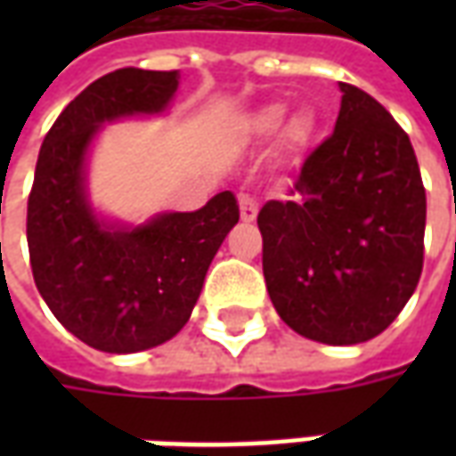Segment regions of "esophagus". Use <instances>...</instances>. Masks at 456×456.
Listing matches in <instances>:
<instances>
[{"mask_svg": "<svg viewBox=\"0 0 456 456\" xmlns=\"http://www.w3.org/2000/svg\"><path fill=\"white\" fill-rule=\"evenodd\" d=\"M239 212H241V219H244V222H254L258 212L256 198H251V195H241V198H239Z\"/></svg>", "mask_w": 456, "mask_h": 456, "instance_id": "esophagus-1", "label": "esophagus"}]
</instances>
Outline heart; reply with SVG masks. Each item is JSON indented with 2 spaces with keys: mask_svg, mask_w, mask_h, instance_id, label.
<instances>
[{
  "mask_svg": "<svg viewBox=\"0 0 456 456\" xmlns=\"http://www.w3.org/2000/svg\"><path fill=\"white\" fill-rule=\"evenodd\" d=\"M288 107L281 102H271L258 107L247 121V131L256 139H271L276 136L286 123ZM315 136V119L310 112H297L288 119L287 129L283 130V143L288 151H303Z\"/></svg>",
  "mask_w": 456,
  "mask_h": 456,
  "instance_id": "heart-1",
  "label": "heart"
}]
</instances>
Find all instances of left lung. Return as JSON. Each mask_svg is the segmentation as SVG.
<instances>
[{
    "label": "left lung",
    "mask_w": 456,
    "mask_h": 456,
    "mask_svg": "<svg viewBox=\"0 0 456 456\" xmlns=\"http://www.w3.org/2000/svg\"><path fill=\"white\" fill-rule=\"evenodd\" d=\"M335 131L288 200L258 212L264 278L281 320L322 344L381 335L411 300L425 254V188L408 134L386 107L339 83Z\"/></svg>",
    "instance_id": "8db88e82"
}]
</instances>
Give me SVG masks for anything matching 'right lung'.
<instances>
[{"mask_svg": "<svg viewBox=\"0 0 456 456\" xmlns=\"http://www.w3.org/2000/svg\"><path fill=\"white\" fill-rule=\"evenodd\" d=\"M178 70L121 68L87 85L45 134L26 209L38 293L58 322L100 352L168 342L188 322L212 258L239 222L234 192L198 212H168L141 227H110L85 195V153L104 121L156 114Z\"/></svg>", "mask_w": 456, "mask_h": 456, "instance_id": "right-lung-1", "label": "right lung"}]
</instances>
